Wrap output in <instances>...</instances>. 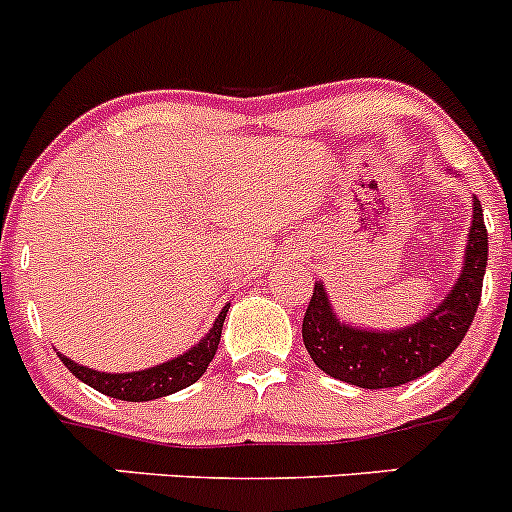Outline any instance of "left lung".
<instances>
[{"label": "left lung", "instance_id": "left-lung-1", "mask_svg": "<svg viewBox=\"0 0 512 512\" xmlns=\"http://www.w3.org/2000/svg\"><path fill=\"white\" fill-rule=\"evenodd\" d=\"M488 266V228L483 206L472 196V226L462 274L432 314L392 332H374L339 321L324 284H314L301 337L316 367L362 389L399 387L440 367L465 339L483 294Z\"/></svg>", "mask_w": 512, "mask_h": 512}]
</instances>
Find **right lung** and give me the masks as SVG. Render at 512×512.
<instances>
[{
  "mask_svg": "<svg viewBox=\"0 0 512 512\" xmlns=\"http://www.w3.org/2000/svg\"><path fill=\"white\" fill-rule=\"evenodd\" d=\"M226 304L218 314V319L213 321L211 332L191 347L188 352H183L180 357L168 359L163 364H155V367L140 369V372H123V374H110V372H97V369L85 367V364H77L72 359H67L65 354L57 352V357L62 359L67 369L75 374L80 382H85L87 387L97 389V392L107 394V397L125 399V402H150V399L165 397V394H173L178 389L191 387L193 382L203 377V372L211 364L213 354H216L218 342H221V329L223 321H226Z\"/></svg>",
  "mask_w": 512,
  "mask_h": 512,
  "instance_id": "1",
  "label": "right lung"
}]
</instances>
